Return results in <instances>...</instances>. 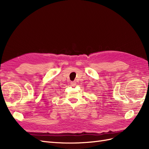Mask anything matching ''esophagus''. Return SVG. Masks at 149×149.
Returning a JSON list of instances; mask_svg holds the SVG:
<instances>
[{
	"instance_id": "obj_1",
	"label": "esophagus",
	"mask_w": 149,
	"mask_h": 149,
	"mask_svg": "<svg viewBox=\"0 0 149 149\" xmlns=\"http://www.w3.org/2000/svg\"><path fill=\"white\" fill-rule=\"evenodd\" d=\"M70 83H71V85L72 86H76V84L75 81H71Z\"/></svg>"
}]
</instances>
